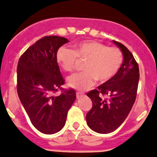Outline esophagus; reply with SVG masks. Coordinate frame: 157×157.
<instances>
[{
    "mask_svg": "<svg viewBox=\"0 0 157 157\" xmlns=\"http://www.w3.org/2000/svg\"><path fill=\"white\" fill-rule=\"evenodd\" d=\"M82 96H83V94H82V93H81V92H77L76 93V97H77V99L80 98V97H82Z\"/></svg>",
    "mask_w": 157,
    "mask_h": 157,
    "instance_id": "esophagus-1",
    "label": "esophagus"
}]
</instances>
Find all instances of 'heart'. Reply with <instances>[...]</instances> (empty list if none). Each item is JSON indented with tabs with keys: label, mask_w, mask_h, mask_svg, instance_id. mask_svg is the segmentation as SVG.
Wrapping results in <instances>:
<instances>
[{
	"label": "heart",
	"mask_w": 157,
	"mask_h": 157,
	"mask_svg": "<svg viewBox=\"0 0 157 157\" xmlns=\"http://www.w3.org/2000/svg\"><path fill=\"white\" fill-rule=\"evenodd\" d=\"M77 60H85L82 72L67 79L68 86L84 91L94 85L96 80L105 82L117 73L123 61L122 52L116 47H108L102 43L85 40L73 45V50L59 48L56 53L57 63L66 72H72Z\"/></svg>",
	"instance_id": "1"
}]
</instances>
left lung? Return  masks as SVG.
<instances>
[{
  "mask_svg": "<svg viewBox=\"0 0 157 157\" xmlns=\"http://www.w3.org/2000/svg\"><path fill=\"white\" fill-rule=\"evenodd\" d=\"M113 43L123 55L120 69L111 80L87 94L92 108L86 114V122L99 134L113 132L125 121L136 100L140 79L138 64L131 52L123 44Z\"/></svg>",
  "mask_w": 157,
  "mask_h": 157,
  "instance_id": "1",
  "label": "left lung"
}]
</instances>
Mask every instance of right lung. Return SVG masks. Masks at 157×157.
I'll return each instance as SVG.
<instances>
[{"mask_svg": "<svg viewBox=\"0 0 157 157\" xmlns=\"http://www.w3.org/2000/svg\"><path fill=\"white\" fill-rule=\"evenodd\" d=\"M68 39L46 36L27 48L17 68V90L31 122L40 132L53 134L63 128L67 113L76 100L72 89L59 96L64 80L56 60V53Z\"/></svg>", "mask_w": 157, "mask_h": 157, "instance_id": "1", "label": "right lung"}]
</instances>
